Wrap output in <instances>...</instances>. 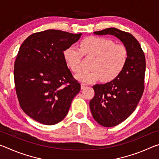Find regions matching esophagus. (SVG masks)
<instances>
[{
  "mask_svg": "<svg viewBox=\"0 0 159 159\" xmlns=\"http://www.w3.org/2000/svg\"><path fill=\"white\" fill-rule=\"evenodd\" d=\"M80 86H81V89H83V88H86L88 86L87 84H85V83H81V85H80Z\"/></svg>",
  "mask_w": 159,
  "mask_h": 159,
  "instance_id": "obj_1",
  "label": "esophagus"
}]
</instances>
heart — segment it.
<instances>
[{
	"label": "heart",
	"mask_w": 159,
	"mask_h": 159,
	"mask_svg": "<svg viewBox=\"0 0 159 159\" xmlns=\"http://www.w3.org/2000/svg\"><path fill=\"white\" fill-rule=\"evenodd\" d=\"M79 49L69 46L63 51L66 66L77 73L82 69L83 55L94 57L90 71H83L76 79L84 83H93L102 79L104 83L111 82L120 76L127 64L128 51L125 45L116 44L113 40L104 37L91 36L80 43Z\"/></svg>",
	"instance_id": "heart-1"
}]
</instances>
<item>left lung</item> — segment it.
Returning a JSON list of instances; mask_svg holds the SVG:
<instances>
[{
  "mask_svg": "<svg viewBox=\"0 0 159 159\" xmlns=\"http://www.w3.org/2000/svg\"><path fill=\"white\" fill-rule=\"evenodd\" d=\"M94 34L113 35L128 51L127 64L117 79L93 86L95 96L90 102V108L94 119L104 127H113L130 116L140 100L144 89L145 56L140 44L130 33L109 28Z\"/></svg>",
  "mask_w": 159,
  "mask_h": 159,
  "instance_id": "1",
  "label": "left lung"
}]
</instances>
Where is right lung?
I'll return each instance as SVG.
<instances>
[{
    "label": "right lung",
    "mask_w": 159,
    "mask_h": 159,
    "mask_svg": "<svg viewBox=\"0 0 159 159\" xmlns=\"http://www.w3.org/2000/svg\"><path fill=\"white\" fill-rule=\"evenodd\" d=\"M81 35L49 29L30 35L20 48L14 69L16 93L24 112L42 124L62 120L80 90L63 51Z\"/></svg>",
    "instance_id": "obj_1"
}]
</instances>
